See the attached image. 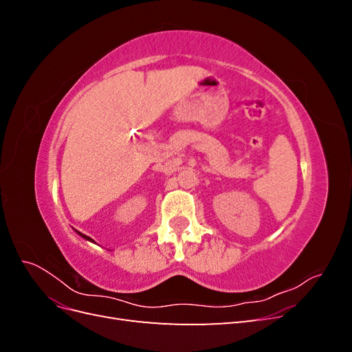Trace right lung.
Masks as SVG:
<instances>
[{
    "label": "right lung",
    "mask_w": 352,
    "mask_h": 352,
    "mask_svg": "<svg viewBox=\"0 0 352 352\" xmlns=\"http://www.w3.org/2000/svg\"><path fill=\"white\" fill-rule=\"evenodd\" d=\"M76 232H78V230H76ZM78 235H80L82 238H85V239H87V241H91V242H94V241H92V239H91L89 236H87V235H83V233H80V232H78Z\"/></svg>",
    "instance_id": "right-lung-1"
}]
</instances>
